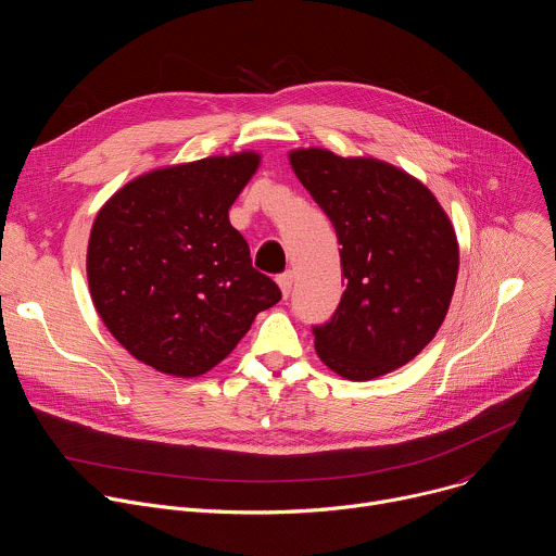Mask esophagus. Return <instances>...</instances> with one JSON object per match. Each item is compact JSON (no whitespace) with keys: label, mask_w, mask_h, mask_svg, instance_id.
I'll return each instance as SVG.
<instances>
[{"label":"esophagus","mask_w":556,"mask_h":556,"mask_svg":"<svg viewBox=\"0 0 556 556\" xmlns=\"http://www.w3.org/2000/svg\"><path fill=\"white\" fill-rule=\"evenodd\" d=\"M292 279H294L292 270H286V273H281V275L277 277V283H279V288H281V292H283L286 299H288V294H290V290H292Z\"/></svg>","instance_id":"obj_1"}]
</instances>
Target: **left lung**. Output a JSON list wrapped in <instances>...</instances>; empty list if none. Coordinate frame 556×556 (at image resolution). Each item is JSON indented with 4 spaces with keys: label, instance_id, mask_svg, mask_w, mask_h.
Segmentation results:
<instances>
[{
    "label": "left lung",
    "instance_id": "obj_1",
    "mask_svg": "<svg viewBox=\"0 0 556 556\" xmlns=\"http://www.w3.org/2000/svg\"><path fill=\"white\" fill-rule=\"evenodd\" d=\"M290 165L330 217L345 292L314 348L343 378L371 380L416 358L440 330L457 279L455 230L435 195L374 157L296 149Z\"/></svg>",
    "mask_w": 556,
    "mask_h": 556
}]
</instances>
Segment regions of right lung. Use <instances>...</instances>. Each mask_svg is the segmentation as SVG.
<instances>
[{"instance_id": "right-lung-1", "label": "right lung", "mask_w": 556, "mask_h": 556, "mask_svg": "<svg viewBox=\"0 0 556 556\" xmlns=\"http://www.w3.org/2000/svg\"><path fill=\"white\" fill-rule=\"evenodd\" d=\"M253 151L149 172L99 211L88 281L114 339L140 363L180 378L208 371L281 299L253 268L228 208L253 178Z\"/></svg>"}]
</instances>
